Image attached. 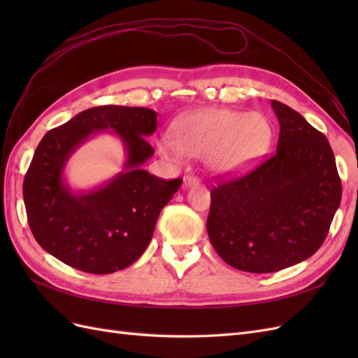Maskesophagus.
<instances>
[{
  "label": "esophagus",
  "instance_id": "34e87169",
  "mask_svg": "<svg viewBox=\"0 0 358 358\" xmlns=\"http://www.w3.org/2000/svg\"><path fill=\"white\" fill-rule=\"evenodd\" d=\"M197 183H199V179H197V178L189 176V175L183 178V187H185V188H189V187L197 185Z\"/></svg>",
  "mask_w": 358,
  "mask_h": 358
}]
</instances>
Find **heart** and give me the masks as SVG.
I'll use <instances>...</instances> for the list:
<instances>
[{"label":"heart","instance_id":"1","mask_svg":"<svg viewBox=\"0 0 358 358\" xmlns=\"http://www.w3.org/2000/svg\"><path fill=\"white\" fill-rule=\"evenodd\" d=\"M270 143L272 127L263 115L210 107L180 116L175 136L159 142V152L176 162L188 155L208 158L215 173L237 176L251 170Z\"/></svg>","mask_w":358,"mask_h":358}]
</instances>
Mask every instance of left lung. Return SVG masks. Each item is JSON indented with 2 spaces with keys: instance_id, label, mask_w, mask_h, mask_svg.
Listing matches in <instances>:
<instances>
[{
  "instance_id": "8db88e82",
  "label": "left lung",
  "mask_w": 358,
  "mask_h": 358,
  "mask_svg": "<svg viewBox=\"0 0 358 358\" xmlns=\"http://www.w3.org/2000/svg\"><path fill=\"white\" fill-rule=\"evenodd\" d=\"M276 152L210 192L208 234L227 264L272 273L301 263L326 241L342 197L329 140L299 112L272 100Z\"/></svg>"
}]
</instances>
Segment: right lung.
Segmentation results:
<instances>
[{
    "mask_svg": "<svg viewBox=\"0 0 358 358\" xmlns=\"http://www.w3.org/2000/svg\"><path fill=\"white\" fill-rule=\"evenodd\" d=\"M155 110L99 106L83 110L46 133L24 180L29 229L46 252L78 270L113 273L145 252L162 208L182 179L166 180L143 170L154 155L146 137L157 129ZM110 131L127 154L124 170L91 192H73L63 169L86 139Z\"/></svg>",
    "mask_w": 358,
    "mask_h": 358,
    "instance_id": "right-lung-1",
    "label": "right lung"
}]
</instances>
